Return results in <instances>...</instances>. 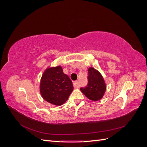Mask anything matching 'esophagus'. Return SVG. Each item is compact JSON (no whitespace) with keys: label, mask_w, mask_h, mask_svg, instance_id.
Here are the masks:
<instances>
[{"label":"esophagus","mask_w":147,"mask_h":147,"mask_svg":"<svg viewBox=\"0 0 147 147\" xmlns=\"http://www.w3.org/2000/svg\"><path fill=\"white\" fill-rule=\"evenodd\" d=\"M73 84H74V86L75 87V88H78L79 87V83H78V81H75L73 82Z\"/></svg>","instance_id":"34e87169"}]
</instances>
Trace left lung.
I'll list each match as a JSON object with an SVG mask.
<instances>
[{"mask_svg": "<svg viewBox=\"0 0 147 147\" xmlns=\"http://www.w3.org/2000/svg\"><path fill=\"white\" fill-rule=\"evenodd\" d=\"M88 85L81 88V91L90 100H99L103 97L107 88L103 77L98 70L91 67L88 69Z\"/></svg>", "mask_w": 147, "mask_h": 147, "instance_id": "8db88e82", "label": "left lung"}]
</instances>
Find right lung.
Here are the masks:
<instances>
[{
    "mask_svg": "<svg viewBox=\"0 0 147 147\" xmlns=\"http://www.w3.org/2000/svg\"><path fill=\"white\" fill-rule=\"evenodd\" d=\"M74 90L72 81L64 74L61 65L48 67L44 71L40 83L43 99L51 104L59 106L67 100Z\"/></svg>",
    "mask_w": 147,
    "mask_h": 147,
    "instance_id": "obj_1",
    "label": "right lung"
}]
</instances>
